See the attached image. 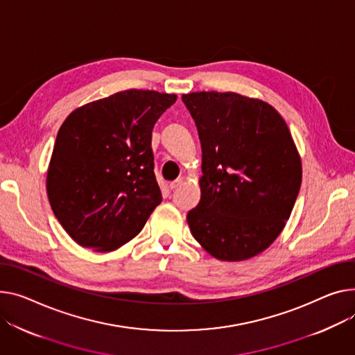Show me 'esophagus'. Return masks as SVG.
I'll use <instances>...</instances> for the list:
<instances>
[{
    "label": "esophagus",
    "instance_id": "34e87169",
    "mask_svg": "<svg viewBox=\"0 0 355 355\" xmlns=\"http://www.w3.org/2000/svg\"><path fill=\"white\" fill-rule=\"evenodd\" d=\"M182 182H184V178H182V177H180V178H177L175 181L170 182V188H171V190H175V188H178Z\"/></svg>",
    "mask_w": 355,
    "mask_h": 355
}]
</instances>
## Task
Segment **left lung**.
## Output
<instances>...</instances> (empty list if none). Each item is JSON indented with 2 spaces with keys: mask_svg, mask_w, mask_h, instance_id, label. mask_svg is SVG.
<instances>
[{
  "mask_svg": "<svg viewBox=\"0 0 355 355\" xmlns=\"http://www.w3.org/2000/svg\"><path fill=\"white\" fill-rule=\"evenodd\" d=\"M202 150L201 200L187 216L193 237L221 261L268 248L291 216L301 158L282 116L237 92L184 94Z\"/></svg>",
  "mask_w": 355,
  "mask_h": 355,
  "instance_id": "obj_1",
  "label": "left lung"
}]
</instances>
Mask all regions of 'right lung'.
<instances>
[{"instance_id":"right-lung-1","label":"right lung","mask_w":355,"mask_h":355,"mask_svg":"<svg viewBox=\"0 0 355 355\" xmlns=\"http://www.w3.org/2000/svg\"><path fill=\"white\" fill-rule=\"evenodd\" d=\"M175 100L174 94L127 89L65 118L46 173V194L54 216L81 247L120 248L161 202L151 134Z\"/></svg>"}]
</instances>
